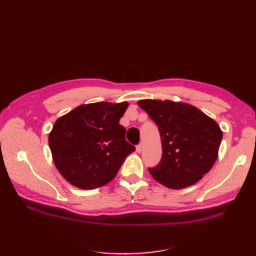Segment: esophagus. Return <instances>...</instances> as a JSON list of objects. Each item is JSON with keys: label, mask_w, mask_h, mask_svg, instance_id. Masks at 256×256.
I'll list each match as a JSON object with an SVG mask.
<instances>
[{"label": "esophagus", "mask_w": 256, "mask_h": 256, "mask_svg": "<svg viewBox=\"0 0 256 256\" xmlns=\"http://www.w3.org/2000/svg\"><path fill=\"white\" fill-rule=\"evenodd\" d=\"M136 150H137V152H138V154H140V152H142V144L137 145V147H136Z\"/></svg>", "instance_id": "obj_1"}]
</instances>
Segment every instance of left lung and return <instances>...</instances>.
<instances>
[{"label": "left lung", "instance_id": "8db88e82", "mask_svg": "<svg viewBox=\"0 0 256 256\" xmlns=\"http://www.w3.org/2000/svg\"><path fill=\"white\" fill-rule=\"evenodd\" d=\"M156 124L162 158L148 168L152 178L170 189H184L199 182L218 158L223 137L219 124L198 108L182 102H138Z\"/></svg>", "mask_w": 256, "mask_h": 256}]
</instances>
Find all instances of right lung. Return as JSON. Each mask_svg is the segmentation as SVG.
<instances>
[{
    "mask_svg": "<svg viewBox=\"0 0 256 256\" xmlns=\"http://www.w3.org/2000/svg\"><path fill=\"white\" fill-rule=\"evenodd\" d=\"M128 102L80 104L56 120L48 135L54 164L70 184L83 190L110 182L135 152L119 124Z\"/></svg>",
    "mask_w": 256,
    "mask_h": 256,
    "instance_id": "right-lung-1",
    "label": "right lung"
}]
</instances>
